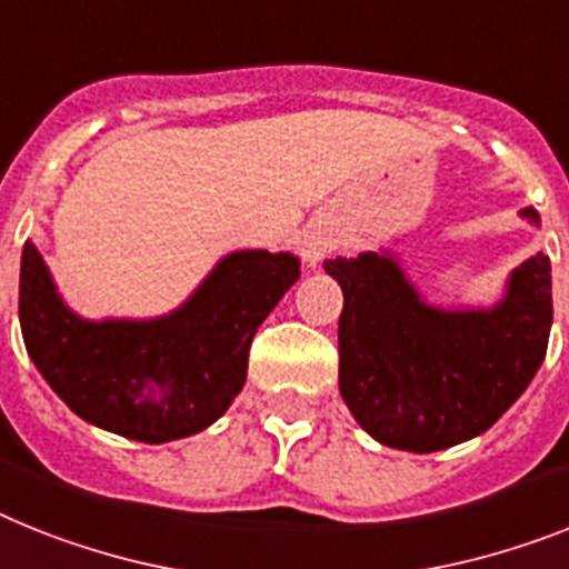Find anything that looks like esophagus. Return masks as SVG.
Instances as JSON below:
<instances>
[{
    "instance_id": "34e87169",
    "label": "esophagus",
    "mask_w": 569,
    "mask_h": 569,
    "mask_svg": "<svg viewBox=\"0 0 569 569\" xmlns=\"http://www.w3.org/2000/svg\"><path fill=\"white\" fill-rule=\"evenodd\" d=\"M335 232L328 227H322V223H313V227L305 229L302 234V258L308 261L311 267H317L322 258L328 256V252L335 250Z\"/></svg>"
}]
</instances>
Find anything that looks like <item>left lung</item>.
I'll return each instance as SVG.
<instances>
[{
	"mask_svg": "<svg viewBox=\"0 0 569 569\" xmlns=\"http://www.w3.org/2000/svg\"><path fill=\"white\" fill-rule=\"evenodd\" d=\"M541 227L538 211H520ZM342 288L340 396L366 433L433 453L486 433L523 396L552 328L549 258L515 267L491 308H436L389 250L331 258Z\"/></svg>",
	"mask_w": 569,
	"mask_h": 569,
	"instance_id": "left-lung-1",
	"label": "left lung"
}]
</instances>
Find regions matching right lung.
<instances>
[{"label": "right lung", "mask_w": 569, "mask_h": 569, "mask_svg": "<svg viewBox=\"0 0 569 569\" xmlns=\"http://www.w3.org/2000/svg\"><path fill=\"white\" fill-rule=\"evenodd\" d=\"M299 279L290 252L238 250L157 319H83L60 299L31 241L22 247L20 326L60 401L83 421L136 442L186 439L243 389L258 326Z\"/></svg>", "instance_id": "obj_1"}]
</instances>
